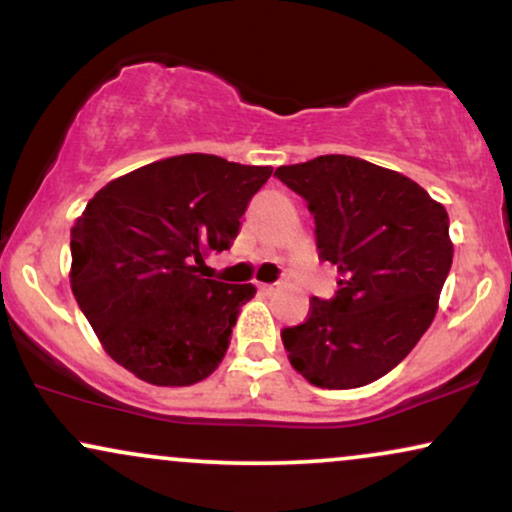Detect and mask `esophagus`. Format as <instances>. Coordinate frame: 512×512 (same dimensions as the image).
Segmentation results:
<instances>
[{"mask_svg":"<svg viewBox=\"0 0 512 512\" xmlns=\"http://www.w3.org/2000/svg\"><path fill=\"white\" fill-rule=\"evenodd\" d=\"M257 288H260V293L269 295V293H274V290H276V283H260V286H257Z\"/></svg>","mask_w":512,"mask_h":512,"instance_id":"obj_1","label":"esophagus"}]
</instances>
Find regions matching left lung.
I'll return each instance as SVG.
<instances>
[{"label":"left lung","instance_id":"left-lung-1","mask_svg":"<svg viewBox=\"0 0 512 512\" xmlns=\"http://www.w3.org/2000/svg\"><path fill=\"white\" fill-rule=\"evenodd\" d=\"M274 177L307 200L319 260L340 271L338 293L314 297L307 321L281 331L290 364L328 390L383 378L435 319L454 260L449 215L416 181L352 155Z\"/></svg>","mask_w":512,"mask_h":512}]
</instances>
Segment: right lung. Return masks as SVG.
<instances>
[{
	"label": "right lung",
	"instance_id": "add662e5",
	"mask_svg": "<svg viewBox=\"0 0 512 512\" xmlns=\"http://www.w3.org/2000/svg\"><path fill=\"white\" fill-rule=\"evenodd\" d=\"M271 172L186 153L139 167L89 200L70 229V286L129 373L181 387L219 366L255 286L205 278V255L234 245Z\"/></svg>",
	"mask_w": 512,
	"mask_h": 512
}]
</instances>
